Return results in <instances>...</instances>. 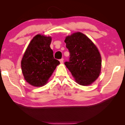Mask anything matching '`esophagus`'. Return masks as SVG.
Segmentation results:
<instances>
[{
    "instance_id": "esophagus-1",
    "label": "esophagus",
    "mask_w": 125,
    "mask_h": 125,
    "mask_svg": "<svg viewBox=\"0 0 125 125\" xmlns=\"http://www.w3.org/2000/svg\"><path fill=\"white\" fill-rule=\"evenodd\" d=\"M60 62L61 64H63V62H64V59H61L60 60Z\"/></svg>"
}]
</instances>
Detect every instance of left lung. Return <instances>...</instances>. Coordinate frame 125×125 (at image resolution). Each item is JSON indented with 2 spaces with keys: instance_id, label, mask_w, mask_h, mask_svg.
I'll list each match as a JSON object with an SVG mask.
<instances>
[{
  "instance_id": "left-lung-1",
  "label": "left lung",
  "mask_w": 125,
  "mask_h": 125,
  "mask_svg": "<svg viewBox=\"0 0 125 125\" xmlns=\"http://www.w3.org/2000/svg\"><path fill=\"white\" fill-rule=\"evenodd\" d=\"M70 52L69 62L64 63L78 84L90 85L100 76L101 56L96 45L81 32L68 35L64 40Z\"/></svg>"
}]
</instances>
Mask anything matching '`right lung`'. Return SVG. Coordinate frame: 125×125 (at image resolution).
<instances>
[{
  "mask_svg": "<svg viewBox=\"0 0 125 125\" xmlns=\"http://www.w3.org/2000/svg\"><path fill=\"white\" fill-rule=\"evenodd\" d=\"M52 37L41 34L33 37L21 61L24 80L32 86L41 87L48 83L59 61L54 59L50 45Z\"/></svg>",
  "mask_w": 125,
  "mask_h": 125,
  "instance_id": "obj_1",
  "label": "right lung"
}]
</instances>
